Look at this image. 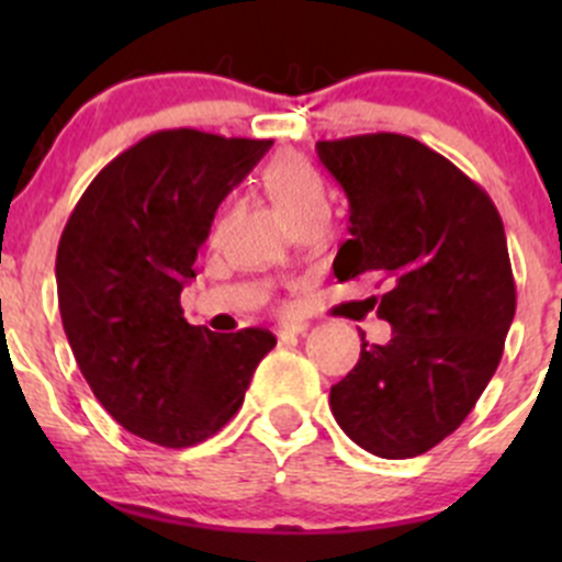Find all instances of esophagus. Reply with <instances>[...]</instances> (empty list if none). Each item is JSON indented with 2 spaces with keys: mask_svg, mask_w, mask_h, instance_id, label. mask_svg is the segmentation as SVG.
<instances>
[{
  "mask_svg": "<svg viewBox=\"0 0 562 562\" xmlns=\"http://www.w3.org/2000/svg\"><path fill=\"white\" fill-rule=\"evenodd\" d=\"M304 331H307V323H285V326L277 328L280 337H296V334H304Z\"/></svg>",
  "mask_w": 562,
  "mask_h": 562,
  "instance_id": "esophagus-1",
  "label": "esophagus"
}]
</instances>
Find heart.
<instances>
[{
    "label": "heart",
    "mask_w": 562,
    "mask_h": 562,
    "mask_svg": "<svg viewBox=\"0 0 562 562\" xmlns=\"http://www.w3.org/2000/svg\"><path fill=\"white\" fill-rule=\"evenodd\" d=\"M263 190L293 225L328 217L326 184L304 160L271 162L263 173Z\"/></svg>",
    "instance_id": "b5f03b06"
}]
</instances>
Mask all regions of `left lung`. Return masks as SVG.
<instances>
[{"instance_id":"obj_1","label":"left lung","mask_w":562,"mask_h":562,"mask_svg":"<svg viewBox=\"0 0 562 562\" xmlns=\"http://www.w3.org/2000/svg\"><path fill=\"white\" fill-rule=\"evenodd\" d=\"M315 149L350 203L334 277L386 282L378 317L394 328L386 345L361 334L359 361L328 405L370 454L418 457L468 418L501 364L517 313L503 220L473 179L407 135L317 140Z\"/></svg>"}]
</instances>
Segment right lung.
<instances>
[{"instance_id":"add662e5","label":"right lung","mask_w":562,"mask_h":562,"mask_svg":"<svg viewBox=\"0 0 562 562\" xmlns=\"http://www.w3.org/2000/svg\"><path fill=\"white\" fill-rule=\"evenodd\" d=\"M269 146L190 127L146 135L94 176L61 231L56 293L72 356L113 422L157 446L217 435L277 345L269 328L192 326L179 302L214 212Z\"/></svg>"}]
</instances>
